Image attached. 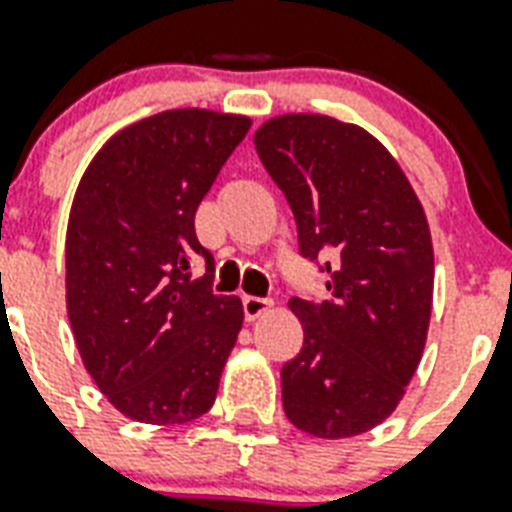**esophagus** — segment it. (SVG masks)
<instances>
[{
	"label": "esophagus",
	"instance_id": "esophagus-1",
	"mask_svg": "<svg viewBox=\"0 0 512 512\" xmlns=\"http://www.w3.org/2000/svg\"><path fill=\"white\" fill-rule=\"evenodd\" d=\"M241 303H244V317H247V322H255V319H260L263 314H268V308H271L268 300L252 298V295H247Z\"/></svg>",
	"mask_w": 512,
	"mask_h": 512
}]
</instances>
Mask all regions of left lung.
Here are the masks:
<instances>
[{"mask_svg":"<svg viewBox=\"0 0 512 512\" xmlns=\"http://www.w3.org/2000/svg\"><path fill=\"white\" fill-rule=\"evenodd\" d=\"M255 147L290 201L300 255H330V298H290L303 349L282 368L284 413L314 438H354L392 416L424 354L427 214L392 152L354 123L279 115L257 128Z\"/></svg>","mask_w":512,"mask_h":512,"instance_id":"8db88e82","label":"left lung"}]
</instances>
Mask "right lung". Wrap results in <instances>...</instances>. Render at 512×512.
<instances>
[{"label": "right lung", "mask_w": 512, "mask_h": 512, "mask_svg": "<svg viewBox=\"0 0 512 512\" xmlns=\"http://www.w3.org/2000/svg\"><path fill=\"white\" fill-rule=\"evenodd\" d=\"M249 126L212 109L158 112L107 139L77 185L66 314L85 370L128 419L187 424L214 405L244 308L209 287L195 209Z\"/></svg>", "instance_id": "add662e5"}]
</instances>
